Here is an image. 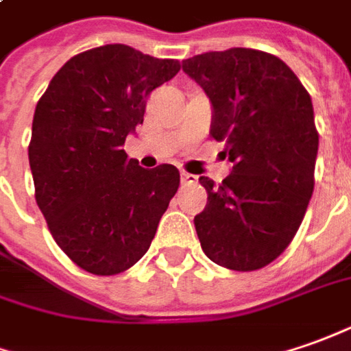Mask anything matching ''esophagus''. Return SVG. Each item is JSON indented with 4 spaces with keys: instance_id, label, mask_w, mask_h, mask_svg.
I'll return each mask as SVG.
<instances>
[{
    "instance_id": "1",
    "label": "esophagus",
    "mask_w": 351,
    "mask_h": 351,
    "mask_svg": "<svg viewBox=\"0 0 351 351\" xmlns=\"http://www.w3.org/2000/svg\"><path fill=\"white\" fill-rule=\"evenodd\" d=\"M180 180H182V184H188V186L197 184V176L188 175V173H182V175H180Z\"/></svg>"
}]
</instances>
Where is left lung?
<instances>
[{
	"label": "left lung",
	"mask_w": 351,
	"mask_h": 351,
	"mask_svg": "<svg viewBox=\"0 0 351 351\" xmlns=\"http://www.w3.org/2000/svg\"><path fill=\"white\" fill-rule=\"evenodd\" d=\"M204 88L209 134L232 163L223 184L202 176L206 209L194 217L202 250L217 265L256 271L285 252L313 194L319 134L313 104L278 57L232 47L182 61Z\"/></svg>",
	"instance_id": "obj_1"
}]
</instances>
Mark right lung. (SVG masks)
I'll return each instance as SVG.
<instances>
[{
  "instance_id": "right-lung-1",
  "label": "right lung",
  "mask_w": 351,
  "mask_h": 351,
  "mask_svg": "<svg viewBox=\"0 0 351 351\" xmlns=\"http://www.w3.org/2000/svg\"><path fill=\"white\" fill-rule=\"evenodd\" d=\"M180 71L175 59L107 44L71 57L40 97L28 161L36 204L80 269L117 275L142 259L180 184L175 165L144 169L123 149L147 95Z\"/></svg>"
}]
</instances>
